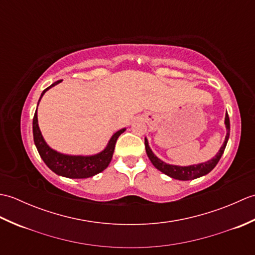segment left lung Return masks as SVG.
<instances>
[{
	"mask_svg": "<svg viewBox=\"0 0 255 255\" xmlns=\"http://www.w3.org/2000/svg\"><path fill=\"white\" fill-rule=\"evenodd\" d=\"M225 125L227 129V134L225 138V141L219 149L218 153L216 154L213 159H210L206 162H202V163L198 164H193V165H186V166H181V165H173L165 163L164 161L160 160L158 156H156L151 148L149 147L148 139L144 138V144H145V152L148 154V158L150 159L151 163L154 165L155 169H158L162 173H164L167 176L172 178H175V180L180 181H188V180H195V178H198L200 176H204L214 169V167L217 165L219 162L221 155H223L224 151L226 149L227 142H228L229 134H230V121L228 114H226L225 117Z\"/></svg>",
	"mask_w": 255,
	"mask_h": 255,
	"instance_id": "obj_1",
	"label": "left lung"
}]
</instances>
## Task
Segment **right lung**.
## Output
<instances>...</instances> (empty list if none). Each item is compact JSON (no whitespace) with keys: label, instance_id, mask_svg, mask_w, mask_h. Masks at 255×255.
Listing matches in <instances>:
<instances>
[{"label":"right lung","instance_id":"right-lung-1","mask_svg":"<svg viewBox=\"0 0 255 255\" xmlns=\"http://www.w3.org/2000/svg\"><path fill=\"white\" fill-rule=\"evenodd\" d=\"M60 82L61 80L57 81V82L52 83L49 88L42 91V93L39 97V101H38L37 108L38 105H39L41 97L44 96L46 92L51 89L52 86H55ZM125 130H126V128H123L121 130L114 133L105 149L102 150L99 153L92 155H71L58 152V151L50 148L49 145L47 144L44 137H42L39 126H38L37 110L35 112L34 119H32L34 142L40 158L44 160L46 165L49 167L52 172H55L58 175L68 178H88L99 174L102 171H104L108 166V164L111 163L114 149H115V144L118 137L121 136Z\"/></svg>","mask_w":255,"mask_h":255}]
</instances>
